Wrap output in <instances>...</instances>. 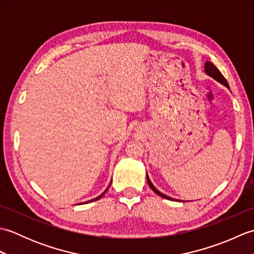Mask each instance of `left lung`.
I'll list each match as a JSON object with an SVG mask.
<instances>
[{
    "mask_svg": "<svg viewBox=\"0 0 254 254\" xmlns=\"http://www.w3.org/2000/svg\"><path fill=\"white\" fill-rule=\"evenodd\" d=\"M204 68H205V73H206L207 75H209L210 77H213L214 79H216L217 82H219L220 84H223V85H225L226 87L227 88H229V85H228V83H227V80H226V78L223 76V74L219 72V69L214 65L213 63H210V62H206L205 63V66H204ZM146 178H147V183H148V186L150 187V189H152V190L156 193V194H158L159 196H161V197H164V198H167V199H170V201H172V198L171 197H169V196H167V195H165V194H163L161 192H159L157 189H156L155 187H154V185L152 182H150V180H149V178H148V176L146 175ZM178 201V199H177Z\"/></svg>",
    "mask_w": 254,
    "mask_h": 254,
    "instance_id": "8db88e82",
    "label": "left lung"
}]
</instances>
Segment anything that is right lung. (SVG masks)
<instances>
[{"label":"right lung","instance_id":"1","mask_svg":"<svg viewBox=\"0 0 254 254\" xmlns=\"http://www.w3.org/2000/svg\"><path fill=\"white\" fill-rule=\"evenodd\" d=\"M108 189H109V187H108ZM108 189H107V190H108ZM107 190L104 192V193H102L101 194V195H99V196H97L96 198H93V199H90V201H88V202H84V203H89V202H93V201H97V199H99V198H101L102 197V195H104V194L107 192ZM80 204H82V203H80Z\"/></svg>","mask_w":254,"mask_h":254}]
</instances>
